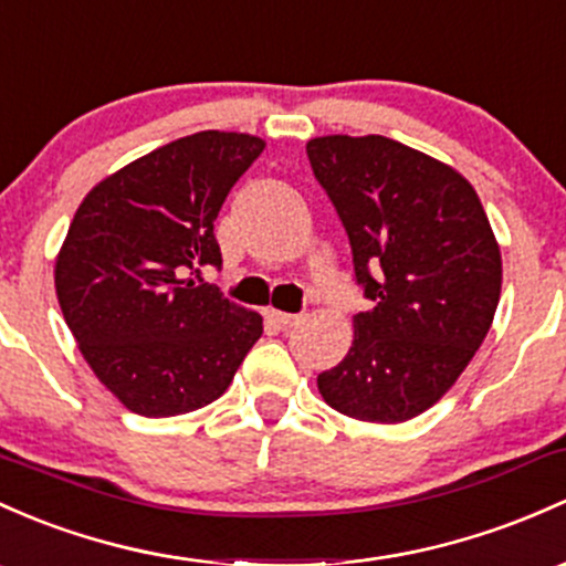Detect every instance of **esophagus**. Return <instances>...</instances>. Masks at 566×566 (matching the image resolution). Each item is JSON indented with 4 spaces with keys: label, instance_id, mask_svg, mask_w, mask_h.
<instances>
[{
    "label": "esophagus",
    "instance_id": "1",
    "mask_svg": "<svg viewBox=\"0 0 566 566\" xmlns=\"http://www.w3.org/2000/svg\"><path fill=\"white\" fill-rule=\"evenodd\" d=\"M270 315L277 326H283V329H291V326H296L302 321L300 313H281V310H270Z\"/></svg>",
    "mask_w": 566,
    "mask_h": 566
}]
</instances>
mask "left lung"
I'll return each instance as SVG.
<instances>
[{"label":"left lung","instance_id":"obj_1","mask_svg":"<svg viewBox=\"0 0 566 566\" xmlns=\"http://www.w3.org/2000/svg\"><path fill=\"white\" fill-rule=\"evenodd\" d=\"M315 180L337 210L369 305L354 345L318 375L326 405L399 423L431 407L489 334L502 259L475 188L446 164L380 135L315 137Z\"/></svg>","mask_w":566,"mask_h":566}]
</instances>
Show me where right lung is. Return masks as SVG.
<instances>
[{
    "mask_svg": "<svg viewBox=\"0 0 566 566\" xmlns=\"http://www.w3.org/2000/svg\"><path fill=\"white\" fill-rule=\"evenodd\" d=\"M264 143L197 132L83 199L56 261L64 321L96 378L132 412L167 418L221 397L261 337L202 272L221 270L212 223Z\"/></svg>",
    "mask_w": 566,
    "mask_h": 566,
    "instance_id": "1",
    "label": "right lung"
}]
</instances>
